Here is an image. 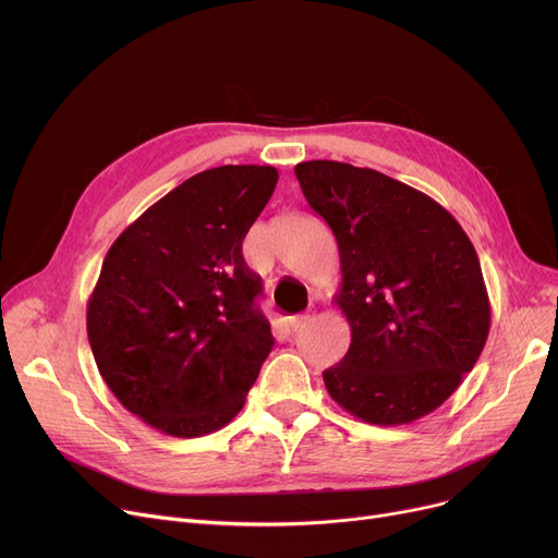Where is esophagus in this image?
<instances>
[{
    "mask_svg": "<svg viewBox=\"0 0 558 558\" xmlns=\"http://www.w3.org/2000/svg\"><path fill=\"white\" fill-rule=\"evenodd\" d=\"M310 320H312V316L305 312V314H296L294 318H291V330H294V332H301L307 324H310Z\"/></svg>",
    "mask_w": 558,
    "mask_h": 558,
    "instance_id": "34e87169",
    "label": "esophagus"
}]
</instances>
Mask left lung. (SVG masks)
I'll return each mask as SVG.
<instances>
[{
  "mask_svg": "<svg viewBox=\"0 0 558 558\" xmlns=\"http://www.w3.org/2000/svg\"><path fill=\"white\" fill-rule=\"evenodd\" d=\"M310 208L332 228L350 324L324 371L335 402L371 425H404L444 404L480 360L490 305L473 242L427 194L335 160L296 165Z\"/></svg>",
  "mask_w": 558,
  "mask_h": 558,
  "instance_id": "8db88e82",
  "label": "left lung"
}]
</instances>
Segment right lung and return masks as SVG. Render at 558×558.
<instances>
[{
    "label": "right lung",
    "instance_id": "add662e5",
    "mask_svg": "<svg viewBox=\"0 0 558 558\" xmlns=\"http://www.w3.org/2000/svg\"><path fill=\"white\" fill-rule=\"evenodd\" d=\"M276 167L201 171L110 246L87 303V339L108 389L162 434L194 438L240 414L274 348L262 278L242 242Z\"/></svg>",
    "mask_w": 558,
    "mask_h": 558
}]
</instances>
